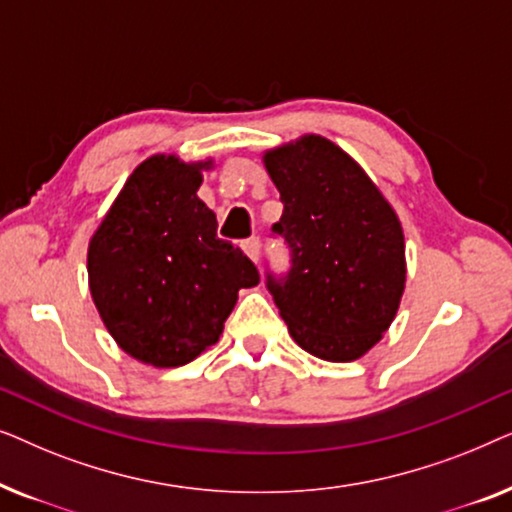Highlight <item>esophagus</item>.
Instances as JSON below:
<instances>
[{
    "instance_id": "1",
    "label": "esophagus",
    "mask_w": 512,
    "mask_h": 512,
    "mask_svg": "<svg viewBox=\"0 0 512 512\" xmlns=\"http://www.w3.org/2000/svg\"><path fill=\"white\" fill-rule=\"evenodd\" d=\"M244 254H247L251 261L258 263V256H261V237H249V240L242 242Z\"/></svg>"
}]
</instances>
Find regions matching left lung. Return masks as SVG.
I'll return each instance as SVG.
<instances>
[{"instance_id": "1", "label": "left lung", "mask_w": 512, "mask_h": 512, "mask_svg": "<svg viewBox=\"0 0 512 512\" xmlns=\"http://www.w3.org/2000/svg\"><path fill=\"white\" fill-rule=\"evenodd\" d=\"M284 212L272 237L289 249L265 286L305 352L324 361L366 354L401 303L405 244L398 216L340 146L307 135L265 153Z\"/></svg>"}]
</instances>
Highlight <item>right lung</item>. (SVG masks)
<instances>
[{"instance_id": "1", "label": "right lung", "mask_w": 512, "mask_h": 512, "mask_svg": "<svg viewBox=\"0 0 512 512\" xmlns=\"http://www.w3.org/2000/svg\"><path fill=\"white\" fill-rule=\"evenodd\" d=\"M202 165L174 156L144 160L88 247L90 293L123 352L177 368L212 347L237 291L258 284L256 265L216 237L198 198Z\"/></svg>"}]
</instances>
